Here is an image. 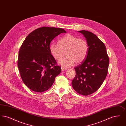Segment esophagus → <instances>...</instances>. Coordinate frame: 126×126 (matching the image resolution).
<instances>
[{"mask_svg": "<svg viewBox=\"0 0 126 126\" xmlns=\"http://www.w3.org/2000/svg\"><path fill=\"white\" fill-rule=\"evenodd\" d=\"M65 70H66V68L63 67H61V70H62V71H65Z\"/></svg>", "mask_w": 126, "mask_h": 126, "instance_id": "esophagus-1", "label": "esophagus"}]
</instances>
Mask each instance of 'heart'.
Masks as SVG:
<instances>
[{
	"label": "heart",
	"mask_w": 126,
	"mask_h": 126,
	"mask_svg": "<svg viewBox=\"0 0 126 126\" xmlns=\"http://www.w3.org/2000/svg\"><path fill=\"white\" fill-rule=\"evenodd\" d=\"M51 54L57 60H60L65 51L66 57L62 58L59 64L63 67H69L75 62L79 64L85 60L88 53L87 42L77 36L67 34L58 41V44L51 43L49 46Z\"/></svg>",
	"instance_id": "heart-1"
}]
</instances>
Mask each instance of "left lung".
Instances as JSON below:
<instances>
[{
	"instance_id": "1",
	"label": "left lung",
	"mask_w": 126,
	"mask_h": 126,
	"mask_svg": "<svg viewBox=\"0 0 126 126\" xmlns=\"http://www.w3.org/2000/svg\"><path fill=\"white\" fill-rule=\"evenodd\" d=\"M85 38L88 46L86 58L75 67L76 75L72 80V86L83 95L93 94L102 85L107 75L109 59L106 48L98 37L85 30L78 31Z\"/></svg>"
}]
</instances>
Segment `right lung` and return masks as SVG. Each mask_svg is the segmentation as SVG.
<instances>
[{
    "instance_id": "add662e5",
    "label": "right lung",
    "mask_w": 126,
    "mask_h": 126,
    "mask_svg": "<svg viewBox=\"0 0 126 126\" xmlns=\"http://www.w3.org/2000/svg\"><path fill=\"white\" fill-rule=\"evenodd\" d=\"M66 31L42 27L26 37L19 50L17 61L22 81L31 90L42 93L51 87L61 71L49 50L50 43Z\"/></svg>"
}]
</instances>
